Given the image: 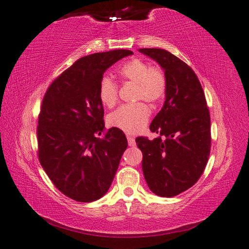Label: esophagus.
<instances>
[{
  "instance_id": "obj_1",
  "label": "esophagus",
  "mask_w": 249,
  "mask_h": 249,
  "mask_svg": "<svg viewBox=\"0 0 249 249\" xmlns=\"http://www.w3.org/2000/svg\"><path fill=\"white\" fill-rule=\"evenodd\" d=\"M127 141H128V145L129 146H135L136 145V141H135V138L134 137L127 136Z\"/></svg>"
}]
</instances>
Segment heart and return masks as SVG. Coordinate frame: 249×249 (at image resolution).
<instances>
[{
    "mask_svg": "<svg viewBox=\"0 0 249 249\" xmlns=\"http://www.w3.org/2000/svg\"><path fill=\"white\" fill-rule=\"evenodd\" d=\"M119 76L124 82L136 84L135 100L157 103L165 94L166 79L159 68H154L140 58H134L120 67ZM98 98L105 107L111 108L118 102V85L104 76L98 85ZM151 117V109L144 103L123 105L108 115L111 127L126 134H138L145 128Z\"/></svg>",
    "mask_w": 249,
    "mask_h": 249,
    "instance_id": "obj_1",
    "label": "heart"
}]
</instances>
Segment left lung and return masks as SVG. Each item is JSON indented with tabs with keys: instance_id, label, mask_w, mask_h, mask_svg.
Returning <instances> with one entry per match:
<instances>
[{
	"instance_id": "left-lung-1",
	"label": "left lung",
	"mask_w": 249,
	"mask_h": 249,
	"mask_svg": "<svg viewBox=\"0 0 249 249\" xmlns=\"http://www.w3.org/2000/svg\"><path fill=\"white\" fill-rule=\"evenodd\" d=\"M139 52L157 61L166 79L163 107L149 126L159 137L136 139L143 154V175L153 193L173 197L192 187L205 170L211 147L209 109L199 80L186 62L165 50Z\"/></svg>"
}]
</instances>
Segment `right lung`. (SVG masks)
Here are the masks:
<instances>
[{
    "instance_id": "1",
    "label": "right lung",
    "mask_w": 249,
    "mask_h": 249,
    "mask_svg": "<svg viewBox=\"0 0 249 249\" xmlns=\"http://www.w3.org/2000/svg\"><path fill=\"white\" fill-rule=\"evenodd\" d=\"M129 50L82 57L46 90L37 138L40 164L61 193L80 203L100 199L110 188L127 139L122 130L105 129L98 85L109 67Z\"/></svg>"
}]
</instances>
